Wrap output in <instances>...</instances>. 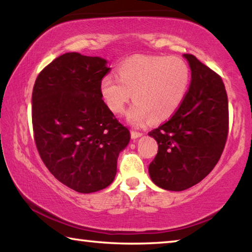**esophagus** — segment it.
<instances>
[{
    "instance_id": "esophagus-1",
    "label": "esophagus",
    "mask_w": 252,
    "mask_h": 252,
    "mask_svg": "<svg viewBox=\"0 0 252 252\" xmlns=\"http://www.w3.org/2000/svg\"><path fill=\"white\" fill-rule=\"evenodd\" d=\"M140 136H142V133L141 132H138V131H133L132 130L131 131V138L133 139V140H135V139H138V138H140Z\"/></svg>"
}]
</instances>
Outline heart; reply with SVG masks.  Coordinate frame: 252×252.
Returning a JSON list of instances; mask_svg holds the SVG:
<instances>
[{
	"instance_id": "1",
	"label": "heart",
	"mask_w": 252,
	"mask_h": 252,
	"mask_svg": "<svg viewBox=\"0 0 252 252\" xmlns=\"http://www.w3.org/2000/svg\"><path fill=\"white\" fill-rule=\"evenodd\" d=\"M120 78L101 79V95L113 112L121 113L132 99L127 120L141 126L151 119L162 122L180 108L190 84V67L185 60L167 55H134L118 69Z\"/></svg>"
}]
</instances>
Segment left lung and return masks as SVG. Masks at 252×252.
<instances>
[{
  "instance_id": "8db88e82",
  "label": "left lung",
  "mask_w": 252,
  "mask_h": 252,
  "mask_svg": "<svg viewBox=\"0 0 252 252\" xmlns=\"http://www.w3.org/2000/svg\"><path fill=\"white\" fill-rule=\"evenodd\" d=\"M191 83L180 108L149 135L158 153L149 165L152 182L169 191L197 185L218 163L228 136V96L220 76L192 54H183Z\"/></svg>"
}]
</instances>
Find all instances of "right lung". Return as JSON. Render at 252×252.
I'll return each mask as SVG.
<instances>
[{
    "label": "right lung",
    "instance_id": "obj_1",
    "mask_svg": "<svg viewBox=\"0 0 252 252\" xmlns=\"http://www.w3.org/2000/svg\"><path fill=\"white\" fill-rule=\"evenodd\" d=\"M106 60L76 52L53 60L37 75L32 93L34 140L50 172L80 193L110 186L130 131L102 100Z\"/></svg>",
    "mask_w": 252,
    "mask_h": 252
}]
</instances>
